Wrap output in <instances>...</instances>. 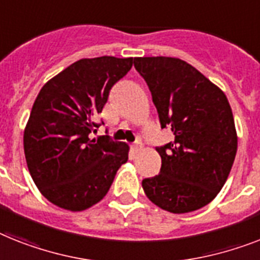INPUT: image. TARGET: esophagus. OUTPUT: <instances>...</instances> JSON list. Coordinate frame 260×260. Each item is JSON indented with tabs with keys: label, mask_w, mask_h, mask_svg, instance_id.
Returning a JSON list of instances; mask_svg holds the SVG:
<instances>
[{
	"label": "esophagus",
	"mask_w": 260,
	"mask_h": 260,
	"mask_svg": "<svg viewBox=\"0 0 260 260\" xmlns=\"http://www.w3.org/2000/svg\"><path fill=\"white\" fill-rule=\"evenodd\" d=\"M132 150H133V153H139V151H141V150H142V145H141V142H135V143H133V146H132Z\"/></svg>",
	"instance_id": "obj_1"
}]
</instances>
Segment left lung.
I'll return each mask as SVG.
<instances>
[{"label": "left lung", "instance_id": "8db88e82", "mask_svg": "<svg viewBox=\"0 0 260 260\" xmlns=\"http://www.w3.org/2000/svg\"><path fill=\"white\" fill-rule=\"evenodd\" d=\"M147 83L162 128L174 141L156 147L162 158L158 175L146 178V197L173 214L209 205L222 190L237 155L233 111L219 87L179 58H134Z\"/></svg>", "mask_w": 260, "mask_h": 260}]
</instances>
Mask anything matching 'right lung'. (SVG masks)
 <instances>
[{
    "mask_svg": "<svg viewBox=\"0 0 260 260\" xmlns=\"http://www.w3.org/2000/svg\"><path fill=\"white\" fill-rule=\"evenodd\" d=\"M133 58H83L45 83L23 132V151L34 183L53 205L83 211L107 194L128 146L109 135L90 139L110 89ZM104 123V122H102Z\"/></svg>",
    "mask_w": 260,
    "mask_h": 260,
    "instance_id": "obj_1",
    "label": "right lung"
}]
</instances>
